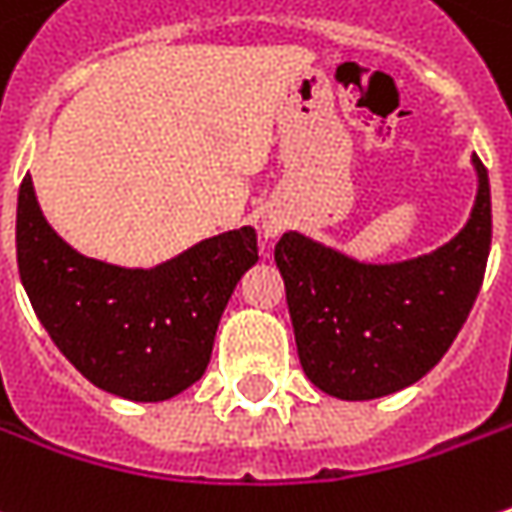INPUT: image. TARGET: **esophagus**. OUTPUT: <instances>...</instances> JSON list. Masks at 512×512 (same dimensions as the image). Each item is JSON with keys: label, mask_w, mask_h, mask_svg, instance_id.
Returning a JSON list of instances; mask_svg holds the SVG:
<instances>
[{"label": "esophagus", "mask_w": 512, "mask_h": 512, "mask_svg": "<svg viewBox=\"0 0 512 512\" xmlns=\"http://www.w3.org/2000/svg\"><path fill=\"white\" fill-rule=\"evenodd\" d=\"M263 232H266V237H275L280 232V226L278 223H263Z\"/></svg>", "instance_id": "esophagus-1"}]
</instances>
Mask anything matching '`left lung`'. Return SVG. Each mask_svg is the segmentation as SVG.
<instances>
[{
    "mask_svg": "<svg viewBox=\"0 0 512 512\" xmlns=\"http://www.w3.org/2000/svg\"><path fill=\"white\" fill-rule=\"evenodd\" d=\"M476 203L435 252L364 263L300 232L275 246L306 378L341 401H369L421 381L456 341L476 303L490 237V180L473 154Z\"/></svg>",
    "mask_w": 512,
    "mask_h": 512,
    "instance_id": "1",
    "label": "left lung"
}]
</instances>
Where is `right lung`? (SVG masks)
Masks as SVG:
<instances>
[{
	"mask_svg": "<svg viewBox=\"0 0 512 512\" xmlns=\"http://www.w3.org/2000/svg\"><path fill=\"white\" fill-rule=\"evenodd\" d=\"M16 263L59 352L94 387L148 404L203 378L220 315L257 263V234H217L154 269L102 263L51 229L28 174L16 203Z\"/></svg>",
	"mask_w": 512,
	"mask_h": 512,
	"instance_id": "right-lung-1",
	"label": "right lung"
}]
</instances>
